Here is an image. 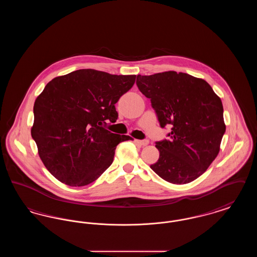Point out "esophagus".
<instances>
[{"mask_svg":"<svg viewBox=\"0 0 257 257\" xmlns=\"http://www.w3.org/2000/svg\"><path fill=\"white\" fill-rule=\"evenodd\" d=\"M136 144L139 146H142V147H146L149 144V141L148 140H137Z\"/></svg>","mask_w":257,"mask_h":257,"instance_id":"esophagus-1","label":"esophagus"}]
</instances>
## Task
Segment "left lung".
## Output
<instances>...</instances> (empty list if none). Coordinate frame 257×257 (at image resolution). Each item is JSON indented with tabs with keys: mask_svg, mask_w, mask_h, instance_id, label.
Instances as JSON below:
<instances>
[{
	"mask_svg": "<svg viewBox=\"0 0 257 257\" xmlns=\"http://www.w3.org/2000/svg\"><path fill=\"white\" fill-rule=\"evenodd\" d=\"M136 84L150 99L160 126L171 127L169 139L155 143L159 159L150 168L170 183L194 181L220 151L225 132L220 97L206 81L175 71L138 75Z\"/></svg>",
	"mask_w": 257,
	"mask_h": 257,
	"instance_id": "left-lung-1",
	"label": "left lung"
}]
</instances>
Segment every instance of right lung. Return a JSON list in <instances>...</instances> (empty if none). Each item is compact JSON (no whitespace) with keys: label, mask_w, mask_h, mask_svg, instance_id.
Wrapping results in <instances>:
<instances>
[{"label":"right lung","mask_w":257,"mask_h":257,"mask_svg":"<svg viewBox=\"0 0 257 257\" xmlns=\"http://www.w3.org/2000/svg\"><path fill=\"white\" fill-rule=\"evenodd\" d=\"M136 75L80 69L49 82L34 106L32 137L47 170L62 183L95 181L113 161L116 146L132 140L104 126L118 117L115 103Z\"/></svg>","instance_id":"right-lung-1"}]
</instances>
